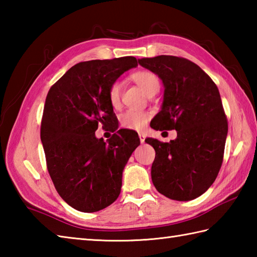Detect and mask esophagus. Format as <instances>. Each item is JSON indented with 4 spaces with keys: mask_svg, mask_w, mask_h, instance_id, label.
Instances as JSON below:
<instances>
[{
    "mask_svg": "<svg viewBox=\"0 0 257 257\" xmlns=\"http://www.w3.org/2000/svg\"><path fill=\"white\" fill-rule=\"evenodd\" d=\"M139 139H140V143L144 144L145 139H146V136L144 134H139Z\"/></svg>",
    "mask_w": 257,
    "mask_h": 257,
    "instance_id": "esophagus-1",
    "label": "esophagus"
}]
</instances>
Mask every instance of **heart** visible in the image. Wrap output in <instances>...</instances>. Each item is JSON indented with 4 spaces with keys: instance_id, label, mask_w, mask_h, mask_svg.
<instances>
[{
    "instance_id": "b5f03b06",
    "label": "heart",
    "mask_w": 257,
    "mask_h": 257,
    "mask_svg": "<svg viewBox=\"0 0 257 257\" xmlns=\"http://www.w3.org/2000/svg\"><path fill=\"white\" fill-rule=\"evenodd\" d=\"M132 78L137 84L145 94L148 96L151 92L159 91L160 81L157 75L149 70H139L132 75ZM108 99L113 108L120 106L121 99V84L119 81H114L109 87ZM149 120V113L136 109H129L120 114V124L125 129L130 130H143Z\"/></svg>"
}]
</instances>
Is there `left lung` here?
<instances>
[{
    "label": "left lung",
    "instance_id": "1",
    "mask_svg": "<svg viewBox=\"0 0 257 257\" xmlns=\"http://www.w3.org/2000/svg\"><path fill=\"white\" fill-rule=\"evenodd\" d=\"M138 63L158 75L165 87L154 129L177 130L170 143L146 139L156 151L152 182L169 199L193 200L215 181L223 162L227 120L219 89L187 58L160 55Z\"/></svg>",
    "mask_w": 257,
    "mask_h": 257
}]
</instances>
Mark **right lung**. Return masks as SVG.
<instances>
[{"label": "right lung", "mask_w": 257, "mask_h": 257, "mask_svg": "<svg viewBox=\"0 0 257 257\" xmlns=\"http://www.w3.org/2000/svg\"><path fill=\"white\" fill-rule=\"evenodd\" d=\"M137 66L133 56L81 62L48 91L41 124L47 170L58 194L75 210L100 211L120 194L124 166L140 145L138 134L119 129L105 143L95 132L116 117L109 87Z\"/></svg>", "instance_id": "right-lung-1"}]
</instances>
